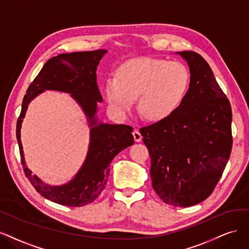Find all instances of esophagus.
<instances>
[{
	"label": "esophagus",
	"instance_id": "esophagus-1",
	"mask_svg": "<svg viewBox=\"0 0 249 249\" xmlns=\"http://www.w3.org/2000/svg\"><path fill=\"white\" fill-rule=\"evenodd\" d=\"M132 134H133V138H134V141L136 142H140L142 140V134L140 133V131L139 130H134L133 132H132Z\"/></svg>",
	"mask_w": 249,
	"mask_h": 249
}]
</instances>
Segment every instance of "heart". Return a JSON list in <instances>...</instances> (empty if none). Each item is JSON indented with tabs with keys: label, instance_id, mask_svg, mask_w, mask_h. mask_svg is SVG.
<instances>
[{
	"label": "heart",
	"instance_id": "obj_1",
	"mask_svg": "<svg viewBox=\"0 0 249 249\" xmlns=\"http://www.w3.org/2000/svg\"><path fill=\"white\" fill-rule=\"evenodd\" d=\"M189 72L180 62L138 58L119 67L107 78L106 97L116 111L129 110L138 98L140 114L159 121L173 114L188 90Z\"/></svg>",
	"mask_w": 249,
	"mask_h": 249
}]
</instances>
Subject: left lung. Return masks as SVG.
I'll use <instances>...</instances> for the list:
<instances>
[{
    "mask_svg": "<svg viewBox=\"0 0 249 249\" xmlns=\"http://www.w3.org/2000/svg\"><path fill=\"white\" fill-rule=\"evenodd\" d=\"M190 72L185 97L173 114L141 128L151 157L152 186L165 204L189 207L209 196L231 151V108L209 64L177 52Z\"/></svg>",
    "mask_w": 249,
    "mask_h": 249,
    "instance_id": "8db88e82",
    "label": "left lung"
}]
</instances>
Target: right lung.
Wrapping results in <instances>:
<instances>
[{"label": "right lung", "mask_w": 249, "mask_h": 249, "mask_svg": "<svg viewBox=\"0 0 249 249\" xmlns=\"http://www.w3.org/2000/svg\"><path fill=\"white\" fill-rule=\"evenodd\" d=\"M107 50L62 53L47 61L30 85L18 120L17 139L21 164L27 178L43 197L69 207H82L98 197L106 187L109 163L119 152L133 145L132 127L107 124L97 118V103L102 102L96 70ZM46 89L68 92L81 107L90 127V142L83 165L69 182L51 186L27 168L20 141V129L29 102Z\"/></svg>", "instance_id": "1"}]
</instances>
